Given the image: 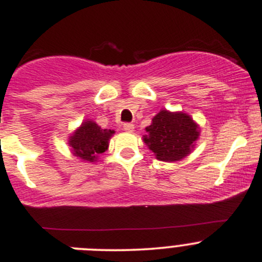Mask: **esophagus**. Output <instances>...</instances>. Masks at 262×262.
Wrapping results in <instances>:
<instances>
[{
	"label": "esophagus",
	"instance_id": "obj_1",
	"mask_svg": "<svg viewBox=\"0 0 262 262\" xmlns=\"http://www.w3.org/2000/svg\"><path fill=\"white\" fill-rule=\"evenodd\" d=\"M123 128H124V130H125V132H133L134 124H132V123H124V124H123Z\"/></svg>",
	"mask_w": 262,
	"mask_h": 262
}]
</instances>
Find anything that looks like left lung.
Wrapping results in <instances>:
<instances>
[{"label":"left lung","instance_id":"left-lung-1","mask_svg":"<svg viewBox=\"0 0 262 262\" xmlns=\"http://www.w3.org/2000/svg\"><path fill=\"white\" fill-rule=\"evenodd\" d=\"M144 142L159 161H181L193 148L198 138V126L184 113L161 110L147 128Z\"/></svg>","mask_w":262,"mask_h":262}]
</instances>
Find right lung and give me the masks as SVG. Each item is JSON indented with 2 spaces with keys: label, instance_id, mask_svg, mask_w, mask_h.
<instances>
[{
  "label": "right lung",
  "instance_id": "1",
  "mask_svg": "<svg viewBox=\"0 0 262 262\" xmlns=\"http://www.w3.org/2000/svg\"><path fill=\"white\" fill-rule=\"evenodd\" d=\"M114 134L113 130L101 129L94 122H85L80 128L70 137V147L74 154L79 158L88 162H94L98 154H101L108 149V140Z\"/></svg>",
  "mask_w": 262,
  "mask_h": 262
}]
</instances>
